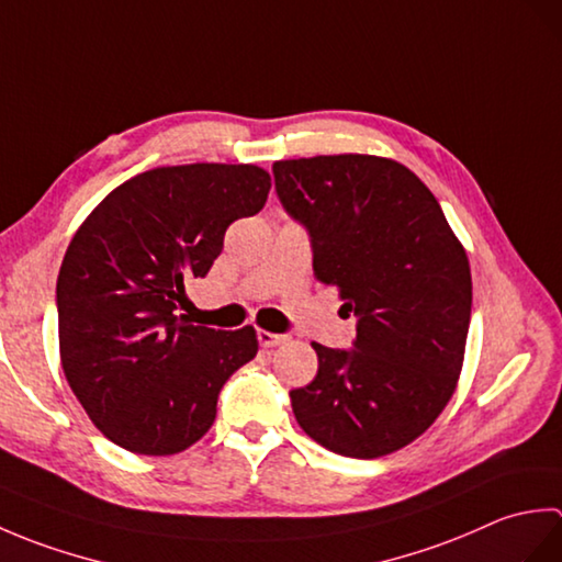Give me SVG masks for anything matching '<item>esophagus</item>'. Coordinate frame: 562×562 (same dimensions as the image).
Returning a JSON list of instances; mask_svg holds the SVG:
<instances>
[{
	"label": "esophagus",
	"instance_id": "obj_1",
	"mask_svg": "<svg viewBox=\"0 0 562 562\" xmlns=\"http://www.w3.org/2000/svg\"><path fill=\"white\" fill-rule=\"evenodd\" d=\"M290 336H284V333H270V330H258V342L260 348H274V345H282L288 342Z\"/></svg>",
	"mask_w": 562,
	"mask_h": 562
}]
</instances>
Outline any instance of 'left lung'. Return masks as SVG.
I'll return each instance as SVG.
<instances>
[{
	"instance_id": "obj_1",
	"label": "left lung",
	"mask_w": 562,
	"mask_h": 562,
	"mask_svg": "<svg viewBox=\"0 0 562 562\" xmlns=\"http://www.w3.org/2000/svg\"><path fill=\"white\" fill-rule=\"evenodd\" d=\"M274 190L312 238L316 280L357 316L352 350L312 342L318 372L290 391L321 447L376 459L420 437L461 374L471 268L437 198L403 164L336 154L274 161Z\"/></svg>"
}]
</instances>
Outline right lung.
<instances>
[{
    "instance_id": "right-lung-1",
    "label": "right lung",
    "mask_w": 562,
    "mask_h": 562,
    "mask_svg": "<svg viewBox=\"0 0 562 562\" xmlns=\"http://www.w3.org/2000/svg\"><path fill=\"white\" fill-rule=\"evenodd\" d=\"M254 164L161 166L105 195L57 274L59 357L69 389L113 445L169 457L207 432L220 391L258 352L256 330L176 316L232 222L266 205Z\"/></svg>"
}]
</instances>
